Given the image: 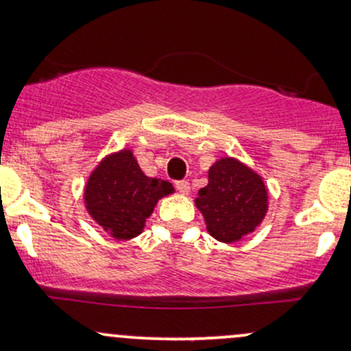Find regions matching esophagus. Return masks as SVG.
<instances>
[{"label":"esophagus","mask_w":351,"mask_h":351,"mask_svg":"<svg viewBox=\"0 0 351 351\" xmlns=\"http://www.w3.org/2000/svg\"><path fill=\"white\" fill-rule=\"evenodd\" d=\"M175 186H176V190H178L182 195L190 193V183L184 182V180H183V182H176Z\"/></svg>","instance_id":"1"}]
</instances>
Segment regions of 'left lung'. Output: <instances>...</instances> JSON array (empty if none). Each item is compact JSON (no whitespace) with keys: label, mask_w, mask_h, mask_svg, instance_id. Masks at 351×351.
Wrapping results in <instances>:
<instances>
[{"label":"left lung","mask_w":351,"mask_h":351,"mask_svg":"<svg viewBox=\"0 0 351 351\" xmlns=\"http://www.w3.org/2000/svg\"><path fill=\"white\" fill-rule=\"evenodd\" d=\"M195 205L215 240L237 243L267 217L268 188L252 167L234 156H221L208 169V184L198 191Z\"/></svg>","instance_id":"1"}]
</instances>
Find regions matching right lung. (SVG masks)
I'll return each instance as SVG.
<instances>
[{"instance_id":"add662e5","label":"right lung","mask_w":351,"mask_h":351,"mask_svg":"<svg viewBox=\"0 0 351 351\" xmlns=\"http://www.w3.org/2000/svg\"><path fill=\"white\" fill-rule=\"evenodd\" d=\"M175 193L167 180L149 178L132 148L110 153L96 165L83 190L84 210L111 238L133 240L145 230L156 203Z\"/></svg>"}]
</instances>
